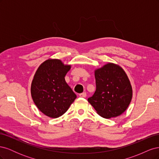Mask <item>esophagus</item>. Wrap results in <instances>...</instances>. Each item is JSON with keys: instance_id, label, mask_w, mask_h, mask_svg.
Segmentation results:
<instances>
[{"instance_id": "esophagus-1", "label": "esophagus", "mask_w": 159, "mask_h": 159, "mask_svg": "<svg viewBox=\"0 0 159 159\" xmlns=\"http://www.w3.org/2000/svg\"><path fill=\"white\" fill-rule=\"evenodd\" d=\"M79 95L81 98H85L86 96H87V93H86V92H83V93H80Z\"/></svg>"}]
</instances>
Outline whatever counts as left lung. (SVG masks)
Masks as SVG:
<instances>
[{
	"label": "left lung",
	"instance_id": "left-lung-1",
	"mask_svg": "<svg viewBox=\"0 0 159 159\" xmlns=\"http://www.w3.org/2000/svg\"><path fill=\"white\" fill-rule=\"evenodd\" d=\"M95 78L96 90L88 101L98 114L109 119L125 111L131 102L133 90L123 68L108 63L95 70Z\"/></svg>",
	"mask_w": 159,
	"mask_h": 159
}]
</instances>
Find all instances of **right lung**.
I'll return each mask as SVG.
<instances>
[{"label": "right lung", "instance_id": "obj_1", "mask_svg": "<svg viewBox=\"0 0 159 159\" xmlns=\"http://www.w3.org/2000/svg\"><path fill=\"white\" fill-rule=\"evenodd\" d=\"M70 65L48 59L39 66L31 84V95L38 109L46 116L57 118L65 113L77 98L66 82Z\"/></svg>", "mask_w": 159, "mask_h": 159}]
</instances>
